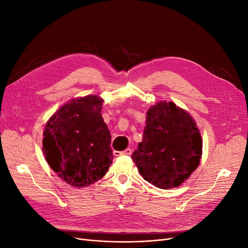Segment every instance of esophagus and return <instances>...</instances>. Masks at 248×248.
I'll use <instances>...</instances> for the list:
<instances>
[{
    "label": "esophagus",
    "mask_w": 248,
    "mask_h": 248,
    "mask_svg": "<svg viewBox=\"0 0 248 248\" xmlns=\"http://www.w3.org/2000/svg\"><path fill=\"white\" fill-rule=\"evenodd\" d=\"M114 156H121V155H131L132 154V150L130 148L125 149L124 151H113Z\"/></svg>",
    "instance_id": "1"
}]
</instances>
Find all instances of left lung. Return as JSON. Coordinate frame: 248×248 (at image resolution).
<instances>
[{"label":"left lung","instance_id":"8db88e82","mask_svg":"<svg viewBox=\"0 0 248 248\" xmlns=\"http://www.w3.org/2000/svg\"><path fill=\"white\" fill-rule=\"evenodd\" d=\"M202 140L195 120L173 102L147 111L143 141L132 155L140 174L156 187L179 186L200 164Z\"/></svg>","mask_w":248,"mask_h":248}]
</instances>
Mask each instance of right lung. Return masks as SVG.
I'll return each instance as SVG.
<instances>
[{"mask_svg": "<svg viewBox=\"0 0 248 248\" xmlns=\"http://www.w3.org/2000/svg\"><path fill=\"white\" fill-rule=\"evenodd\" d=\"M102 102L96 95L72 99L46 124L42 151L46 162L74 187L101 179L112 163L111 136L101 115Z\"/></svg>", "mask_w": 248, "mask_h": 248, "instance_id": "obj_1", "label": "right lung"}]
</instances>
